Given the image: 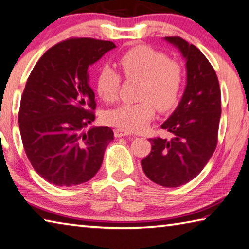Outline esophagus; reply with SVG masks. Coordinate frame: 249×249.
I'll use <instances>...</instances> for the list:
<instances>
[{"instance_id": "esophagus-1", "label": "esophagus", "mask_w": 249, "mask_h": 249, "mask_svg": "<svg viewBox=\"0 0 249 249\" xmlns=\"http://www.w3.org/2000/svg\"><path fill=\"white\" fill-rule=\"evenodd\" d=\"M129 132L125 131V130H122V129H116L115 130V137L116 138H121V137H125V136H129Z\"/></svg>"}]
</instances>
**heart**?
Masks as SVG:
<instances>
[{
  "mask_svg": "<svg viewBox=\"0 0 249 249\" xmlns=\"http://www.w3.org/2000/svg\"><path fill=\"white\" fill-rule=\"evenodd\" d=\"M118 66L128 79L140 80L138 104H124L106 112L104 120L112 127L128 132L140 131L153 119L156 107L168 111L180 98L183 72L180 65L162 53L148 46H137L118 59ZM120 76L106 66L97 76V92L105 101L112 103L118 97Z\"/></svg>",
  "mask_w": 249,
  "mask_h": 249,
  "instance_id": "1",
  "label": "heart"
}]
</instances>
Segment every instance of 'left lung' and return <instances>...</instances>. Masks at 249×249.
<instances>
[{
  "mask_svg": "<svg viewBox=\"0 0 249 249\" xmlns=\"http://www.w3.org/2000/svg\"><path fill=\"white\" fill-rule=\"evenodd\" d=\"M185 59L186 85L178 107L161 124L171 139H149L152 149L141 160L152 182L178 187L201 173L217 144L221 89L214 68L203 53L181 37H164Z\"/></svg>",
  "mask_w": 249,
  "mask_h": 249,
  "instance_id": "1",
  "label": "left lung"
}]
</instances>
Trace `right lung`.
<instances>
[{"mask_svg":"<svg viewBox=\"0 0 249 249\" xmlns=\"http://www.w3.org/2000/svg\"><path fill=\"white\" fill-rule=\"evenodd\" d=\"M116 48L108 40L71 38L40 57L24 89L18 112L26 156L44 180L57 186L87 182L113 140L108 127H91L95 93L88 67Z\"/></svg>","mask_w":249,"mask_h":249,"instance_id":"obj_1","label":"right lung"}]
</instances>
